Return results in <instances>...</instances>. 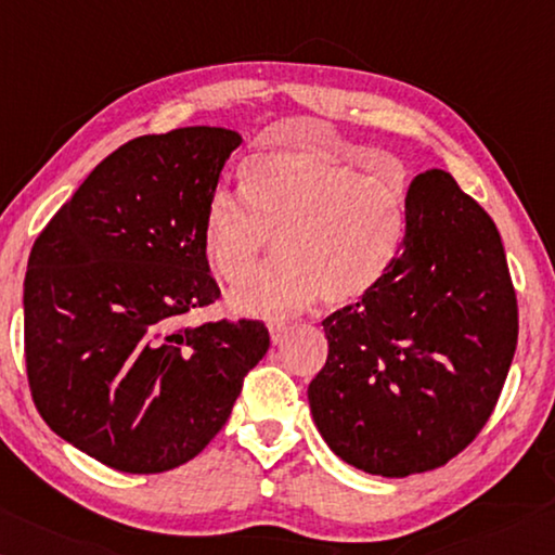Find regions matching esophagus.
I'll list each match as a JSON object with an SVG mask.
<instances>
[{
    "instance_id": "1",
    "label": "esophagus",
    "mask_w": 555,
    "mask_h": 555,
    "mask_svg": "<svg viewBox=\"0 0 555 555\" xmlns=\"http://www.w3.org/2000/svg\"><path fill=\"white\" fill-rule=\"evenodd\" d=\"M268 332H270L272 344H280V341H283V336L287 334V324L285 322H278V319H270Z\"/></svg>"
}]
</instances>
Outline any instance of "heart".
I'll return each mask as SVG.
<instances>
[{
    "mask_svg": "<svg viewBox=\"0 0 555 555\" xmlns=\"http://www.w3.org/2000/svg\"><path fill=\"white\" fill-rule=\"evenodd\" d=\"M243 197L217 190L202 221L209 266L236 285L256 270L275 236L280 258L231 302L241 312L285 317L322 295L348 305L383 283L410 229L404 172H358L324 153L289 149L243 168Z\"/></svg>",
    "mask_w": 555,
    "mask_h": 555,
    "instance_id": "obj_1",
    "label": "heart"
}]
</instances>
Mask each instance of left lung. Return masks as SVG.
Instances as JSON below:
<instances>
[{"mask_svg":"<svg viewBox=\"0 0 555 555\" xmlns=\"http://www.w3.org/2000/svg\"><path fill=\"white\" fill-rule=\"evenodd\" d=\"M322 326L307 397L328 449L383 478L441 468L488 424L517 348L498 227L449 172L416 175L400 258Z\"/></svg>","mask_w":555,"mask_h":555,"instance_id":"left-lung-1","label":"left lung"}]
</instances>
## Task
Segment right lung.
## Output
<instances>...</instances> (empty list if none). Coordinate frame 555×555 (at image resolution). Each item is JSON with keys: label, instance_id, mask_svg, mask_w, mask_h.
<instances>
[{"label": "right lung", "instance_id": "obj_1", "mask_svg": "<svg viewBox=\"0 0 555 555\" xmlns=\"http://www.w3.org/2000/svg\"><path fill=\"white\" fill-rule=\"evenodd\" d=\"M241 135H139L96 165L36 238L24 280L28 387L51 429L114 470L192 461L268 353L262 322L184 324L219 299L204 209Z\"/></svg>", "mask_w": 555, "mask_h": 555}]
</instances>
